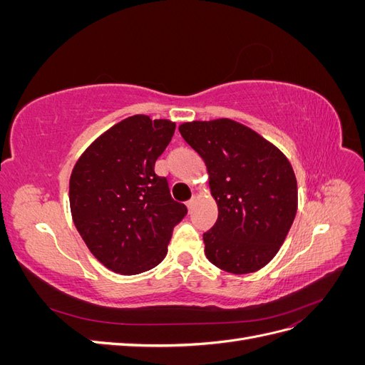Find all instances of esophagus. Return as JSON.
<instances>
[{
	"mask_svg": "<svg viewBox=\"0 0 365 365\" xmlns=\"http://www.w3.org/2000/svg\"><path fill=\"white\" fill-rule=\"evenodd\" d=\"M196 200H197V197L196 196H192V200H189V201H187L185 204H187V208H189V210H192L193 208V205H195V202H196Z\"/></svg>",
	"mask_w": 365,
	"mask_h": 365,
	"instance_id": "1",
	"label": "esophagus"
}]
</instances>
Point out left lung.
Wrapping results in <instances>:
<instances>
[{"mask_svg": "<svg viewBox=\"0 0 365 365\" xmlns=\"http://www.w3.org/2000/svg\"><path fill=\"white\" fill-rule=\"evenodd\" d=\"M182 138L200 153L217 204L205 256L231 274L256 272L277 254L298 204L292 165L272 143L230 118L189 121Z\"/></svg>", "mask_w": 365, "mask_h": 365, "instance_id": "1", "label": "left lung"}]
</instances>
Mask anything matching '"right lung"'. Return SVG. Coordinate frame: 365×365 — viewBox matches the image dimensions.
Instances as JSON below:
<instances>
[{
  "instance_id": "add662e5",
  "label": "right lung",
  "mask_w": 365,
  "mask_h": 365,
  "mask_svg": "<svg viewBox=\"0 0 365 365\" xmlns=\"http://www.w3.org/2000/svg\"><path fill=\"white\" fill-rule=\"evenodd\" d=\"M175 134L170 120L132 115L109 128L77 160L70 178L74 225L108 269L134 275L168 254L187 207L173 201L155 161Z\"/></svg>"
}]
</instances>
